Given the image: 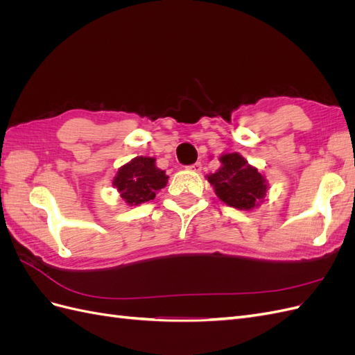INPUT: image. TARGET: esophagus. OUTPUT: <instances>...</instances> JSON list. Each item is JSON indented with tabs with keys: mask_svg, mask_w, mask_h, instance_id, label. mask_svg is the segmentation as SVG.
<instances>
[{
	"mask_svg": "<svg viewBox=\"0 0 355 355\" xmlns=\"http://www.w3.org/2000/svg\"><path fill=\"white\" fill-rule=\"evenodd\" d=\"M188 168H189L191 171H197V173H198V171H201V163H194V164H191Z\"/></svg>",
	"mask_w": 355,
	"mask_h": 355,
	"instance_id": "1",
	"label": "esophagus"
}]
</instances>
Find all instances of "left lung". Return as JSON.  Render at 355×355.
I'll use <instances>...</instances> for the list:
<instances>
[{
    "mask_svg": "<svg viewBox=\"0 0 355 355\" xmlns=\"http://www.w3.org/2000/svg\"><path fill=\"white\" fill-rule=\"evenodd\" d=\"M222 167L207 176L214 192L225 204L239 210H252L265 198L268 185L265 178L237 153L225 154Z\"/></svg>",
    "mask_w": 355,
    "mask_h": 355,
    "instance_id": "obj_1",
    "label": "left lung"
}]
</instances>
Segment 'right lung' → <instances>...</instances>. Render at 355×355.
<instances>
[{"label":"right lung","mask_w":355,"mask_h":355,"mask_svg":"<svg viewBox=\"0 0 355 355\" xmlns=\"http://www.w3.org/2000/svg\"><path fill=\"white\" fill-rule=\"evenodd\" d=\"M167 179L166 171L155 166L154 158L136 157L118 170L114 187L127 204L137 206L154 200L155 192L166 187Z\"/></svg>","instance_id":"add662e5"}]
</instances>
